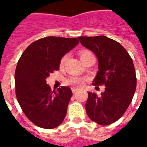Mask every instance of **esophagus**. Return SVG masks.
Segmentation results:
<instances>
[{"label":"esophagus","mask_w":147,"mask_h":147,"mask_svg":"<svg viewBox=\"0 0 147 147\" xmlns=\"http://www.w3.org/2000/svg\"><path fill=\"white\" fill-rule=\"evenodd\" d=\"M76 91H77V89H76V88H72V93H73V94H75Z\"/></svg>","instance_id":"1"}]
</instances>
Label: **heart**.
<instances>
[{
  "instance_id": "heart-1",
  "label": "heart",
  "mask_w": 147,
  "mask_h": 147,
  "mask_svg": "<svg viewBox=\"0 0 147 147\" xmlns=\"http://www.w3.org/2000/svg\"><path fill=\"white\" fill-rule=\"evenodd\" d=\"M90 57H94V55L89 50H82V51L80 52V57L81 59V61L82 62H84V61H86V59H88ZM67 55H65L63 57L61 58V63H60V65H61V67L63 66L65 63V61L67 60ZM86 79H84V78H80V77H71L70 78L69 80H67V83L68 84H70L74 87H81V86H83L85 83H86Z\"/></svg>"
}]
</instances>
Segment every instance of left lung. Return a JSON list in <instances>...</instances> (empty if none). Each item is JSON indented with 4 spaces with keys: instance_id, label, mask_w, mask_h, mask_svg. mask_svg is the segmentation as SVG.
I'll list each match as a JSON object with an SVG mask.
<instances>
[{
    "instance_id": "1",
    "label": "left lung",
    "mask_w": 147,
    "mask_h": 147,
    "mask_svg": "<svg viewBox=\"0 0 147 147\" xmlns=\"http://www.w3.org/2000/svg\"><path fill=\"white\" fill-rule=\"evenodd\" d=\"M78 39L98 61V71L93 85L105 86L100 96L88 92L86 113L98 124L109 125L123 116L132 101L136 89L132 59L119 42L107 37L83 36Z\"/></svg>"
}]
</instances>
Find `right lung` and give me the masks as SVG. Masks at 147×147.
<instances>
[{"label": "right lung", "instance_id": "1", "mask_svg": "<svg viewBox=\"0 0 147 147\" xmlns=\"http://www.w3.org/2000/svg\"><path fill=\"white\" fill-rule=\"evenodd\" d=\"M78 39L45 37L32 42L18 61L16 94L22 110L38 127L52 129L64 120L72 96L68 86L51 90L46 79L60 67L61 58L76 46Z\"/></svg>", "mask_w": 147, "mask_h": 147}]
</instances>
